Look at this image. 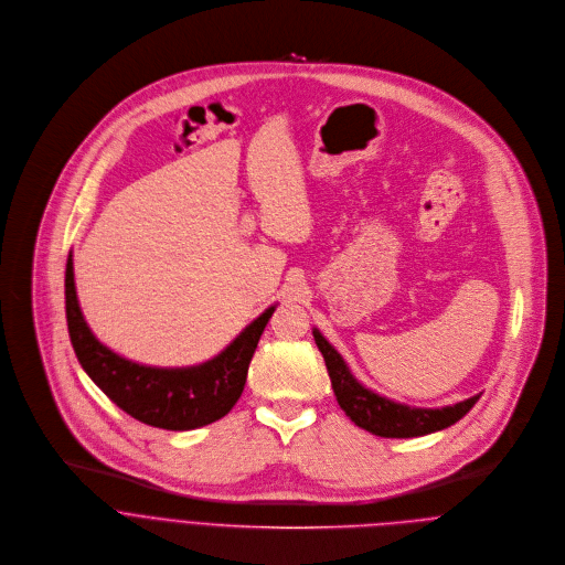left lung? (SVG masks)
Wrapping results in <instances>:
<instances>
[{"label":"left lung","instance_id":"obj_1","mask_svg":"<svg viewBox=\"0 0 565 565\" xmlns=\"http://www.w3.org/2000/svg\"><path fill=\"white\" fill-rule=\"evenodd\" d=\"M311 333L324 359L338 405L343 407V412L352 418V423H356L359 427L376 436L412 438V436H425V434L445 429L449 425H455L457 420H461L481 398V394H477L457 405H445V407H409L405 403H396L365 387L352 374L345 359L338 354V350L316 327L311 329Z\"/></svg>","mask_w":565,"mask_h":565}]
</instances>
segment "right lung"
Masks as SVG:
<instances>
[{"label":"right lung","instance_id":"obj_1","mask_svg":"<svg viewBox=\"0 0 565 565\" xmlns=\"http://www.w3.org/2000/svg\"><path fill=\"white\" fill-rule=\"evenodd\" d=\"M66 322L75 356L88 379L129 416L171 431L198 429L238 403L260 335L276 311L267 307L213 359L189 367H153L113 352L90 331L77 300L73 254L66 260Z\"/></svg>","mask_w":565,"mask_h":565}]
</instances>
